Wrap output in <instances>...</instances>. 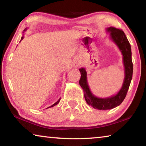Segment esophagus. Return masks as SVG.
Listing matches in <instances>:
<instances>
[{
  "mask_svg": "<svg viewBox=\"0 0 146 146\" xmlns=\"http://www.w3.org/2000/svg\"><path fill=\"white\" fill-rule=\"evenodd\" d=\"M80 64H81V62H80V60H76V61L74 62L73 66H74V67L77 68V67H78V66H80Z\"/></svg>",
  "mask_w": 146,
  "mask_h": 146,
  "instance_id": "esophagus-1",
  "label": "esophagus"
}]
</instances>
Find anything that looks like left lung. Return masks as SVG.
Returning <instances> with one entry per match:
<instances>
[{
	"label": "left lung",
	"instance_id": "1",
	"mask_svg": "<svg viewBox=\"0 0 146 146\" xmlns=\"http://www.w3.org/2000/svg\"><path fill=\"white\" fill-rule=\"evenodd\" d=\"M110 33V38L114 42L119 48L123 56V62L124 66L125 77L120 90L115 95L108 98H98L91 92L87 82V72L84 68L79 69L81 77L79 84L83 89L84 98L89 106L100 110H108L115 108L123 102L127 95L133 76V62L131 59V49L125 35L122 30L113 27L106 29Z\"/></svg>",
	"mask_w": 146,
	"mask_h": 146
}]
</instances>
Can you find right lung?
Masks as SVG:
<instances>
[{
  "instance_id": "right-lung-1",
  "label": "right lung",
  "mask_w": 146,
  "mask_h": 146,
  "mask_svg": "<svg viewBox=\"0 0 146 146\" xmlns=\"http://www.w3.org/2000/svg\"><path fill=\"white\" fill-rule=\"evenodd\" d=\"M24 31H25L26 30H24ZM23 38H24V36H22V38H21V40H23ZM60 99H58V100L57 101V102H55V104H53L52 106H49V107H48V108H51V107H53V106H55V105H56V104H57L59 102H60Z\"/></svg>"
}]
</instances>
